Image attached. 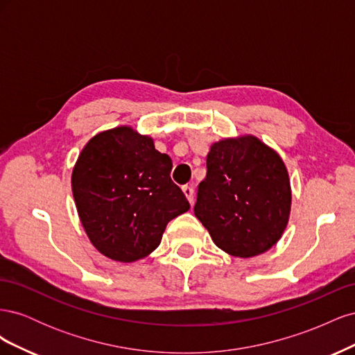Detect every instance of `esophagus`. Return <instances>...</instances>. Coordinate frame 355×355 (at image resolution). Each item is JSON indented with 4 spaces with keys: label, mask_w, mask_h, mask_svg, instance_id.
Returning a JSON list of instances; mask_svg holds the SVG:
<instances>
[{
    "label": "esophagus",
    "mask_w": 355,
    "mask_h": 355,
    "mask_svg": "<svg viewBox=\"0 0 355 355\" xmlns=\"http://www.w3.org/2000/svg\"><path fill=\"white\" fill-rule=\"evenodd\" d=\"M182 191H184L185 197L188 198L189 204H191V206H192V204H194V188H192V187H188V185H185V187H182Z\"/></svg>",
    "instance_id": "1"
}]
</instances>
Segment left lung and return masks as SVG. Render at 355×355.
<instances>
[{"instance_id":"8db88e82","label":"left lung","mask_w":355,"mask_h":355,"mask_svg":"<svg viewBox=\"0 0 355 355\" xmlns=\"http://www.w3.org/2000/svg\"><path fill=\"white\" fill-rule=\"evenodd\" d=\"M290 207L287 168L272 148L252 135L210 146L194 213L219 249L244 259L268 252L282 239Z\"/></svg>"}]
</instances>
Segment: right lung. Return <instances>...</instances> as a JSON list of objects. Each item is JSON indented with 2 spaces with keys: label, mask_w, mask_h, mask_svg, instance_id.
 Listing matches in <instances>:
<instances>
[{
  "label": "right lung",
  "mask_w": 355,
  "mask_h": 355,
  "mask_svg": "<svg viewBox=\"0 0 355 355\" xmlns=\"http://www.w3.org/2000/svg\"><path fill=\"white\" fill-rule=\"evenodd\" d=\"M171 158L130 125L101 132L85 144L71 185L83 228L94 249L130 263L153 253L167 223L189 210L170 178Z\"/></svg>",
  "instance_id": "1"
}]
</instances>
